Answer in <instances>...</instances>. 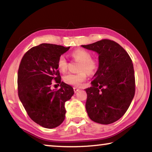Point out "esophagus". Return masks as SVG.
I'll use <instances>...</instances> for the list:
<instances>
[{
  "mask_svg": "<svg viewBox=\"0 0 152 152\" xmlns=\"http://www.w3.org/2000/svg\"><path fill=\"white\" fill-rule=\"evenodd\" d=\"M79 91H80L79 88H76V87H74V92H75V93H76V92H78Z\"/></svg>",
  "mask_w": 152,
  "mask_h": 152,
  "instance_id": "1",
  "label": "esophagus"
}]
</instances>
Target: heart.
<instances>
[{
    "instance_id": "obj_1",
    "label": "heart",
    "mask_w": 152,
    "mask_h": 152,
    "mask_svg": "<svg viewBox=\"0 0 152 152\" xmlns=\"http://www.w3.org/2000/svg\"><path fill=\"white\" fill-rule=\"evenodd\" d=\"M72 57L80 61L79 72L68 73L63 77L64 82L69 85L79 86L86 79L87 73L93 74L98 68L97 61L91 58V54L83 49H78L71 53ZM58 68L60 71L64 72L68 68V63L64 56H61L58 60Z\"/></svg>"
}]
</instances>
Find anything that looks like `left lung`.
<instances>
[{"mask_svg":"<svg viewBox=\"0 0 152 152\" xmlns=\"http://www.w3.org/2000/svg\"><path fill=\"white\" fill-rule=\"evenodd\" d=\"M99 55V67L92 86L85 89L86 109L90 119L103 125L123 116L135 95V75L129 56L117 43L102 39L86 45Z\"/></svg>","mask_w":152,"mask_h":152,"instance_id":"1","label":"left lung"}]
</instances>
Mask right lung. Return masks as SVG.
Masks as SVG:
<instances>
[{"label": "right lung", "mask_w": 152, "mask_h": 152, "mask_svg": "<svg viewBox=\"0 0 152 152\" xmlns=\"http://www.w3.org/2000/svg\"><path fill=\"white\" fill-rule=\"evenodd\" d=\"M70 47L42 43L23 57L17 76L18 95L28 115L42 127L53 129L65 119V102L74 93L71 86L61 82L58 60ZM52 80L61 84L50 89Z\"/></svg>", "instance_id": "add662e5"}]
</instances>
